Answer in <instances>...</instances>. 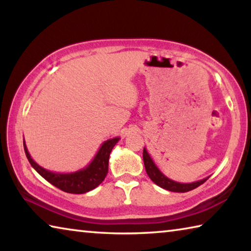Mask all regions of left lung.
I'll return each instance as SVG.
<instances>
[{
  "label": "left lung",
  "mask_w": 251,
  "mask_h": 251,
  "mask_svg": "<svg viewBox=\"0 0 251 251\" xmlns=\"http://www.w3.org/2000/svg\"><path fill=\"white\" fill-rule=\"evenodd\" d=\"M143 159H144V165H145L146 173L147 175L150 176L151 179L154 181L156 185H158L159 187H161V188L169 190V192H175V193L189 192V190L197 188L198 186L203 184V182L209 178V176H208L201 180L187 182V184H184V182H178L171 179V178H168L167 176H165L164 174L159 171V168L156 166V164L154 163V160H152L151 155L148 154V151L145 147H144V151H143Z\"/></svg>",
  "instance_id": "1"
}]
</instances>
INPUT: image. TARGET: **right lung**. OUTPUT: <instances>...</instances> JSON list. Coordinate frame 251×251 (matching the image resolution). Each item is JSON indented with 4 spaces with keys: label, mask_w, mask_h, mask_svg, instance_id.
I'll return each instance as SVG.
<instances>
[{
    "label": "right lung",
    "mask_w": 251,
    "mask_h": 251,
    "mask_svg": "<svg viewBox=\"0 0 251 251\" xmlns=\"http://www.w3.org/2000/svg\"><path fill=\"white\" fill-rule=\"evenodd\" d=\"M120 137H114L105 141L90 164L79 171L73 173H55L40 166L29 155L26 144L23 141L25 155L31 166L50 184L63 192L70 194H85L96 188L105 179L108 173V159L110 151L120 141Z\"/></svg>",
    "instance_id": "1"
}]
</instances>
